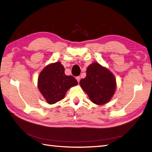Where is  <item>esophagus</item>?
Returning <instances> with one entry per match:
<instances>
[{"instance_id": "obj_1", "label": "esophagus", "mask_w": 152, "mask_h": 152, "mask_svg": "<svg viewBox=\"0 0 152 152\" xmlns=\"http://www.w3.org/2000/svg\"><path fill=\"white\" fill-rule=\"evenodd\" d=\"M80 79V77L79 76H78V77H76V80H77V82H79Z\"/></svg>"}]
</instances>
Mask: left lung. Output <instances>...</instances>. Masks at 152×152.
I'll list each match as a JSON object with an SVG mask.
<instances>
[{"label":"left lung","mask_w":152,"mask_h":152,"mask_svg":"<svg viewBox=\"0 0 152 152\" xmlns=\"http://www.w3.org/2000/svg\"><path fill=\"white\" fill-rule=\"evenodd\" d=\"M79 84L91 102L98 105L108 103L116 90V79L108 68L94 62L86 70V77Z\"/></svg>","instance_id":"obj_1"}]
</instances>
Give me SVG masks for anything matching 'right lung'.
<instances>
[{
  "mask_svg": "<svg viewBox=\"0 0 152 152\" xmlns=\"http://www.w3.org/2000/svg\"><path fill=\"white\" fill-rule=\"evenodd\" d=\"M77 84L74 77L65 74V68L59 61L44 67L38 77L39 90L50 104L63 99L67 91Z\"/></svg>",
  "mask_w": 152,
  "mask_h": 152,
  "instance_id": "obj_1",
  "label": "right lung"
}]
</instances>
